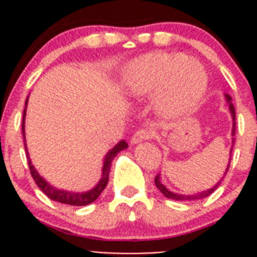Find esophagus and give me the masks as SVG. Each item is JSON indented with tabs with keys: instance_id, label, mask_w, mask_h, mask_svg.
<instances>
[{
	"instance_id": "1",
	"label": "esophagus",
	"mask_w": 257,
	"mask_h": 257,
	"mask_svg": "<svg viewBox=\"0 0 257 257\" xmlns=\"http://www.w3.org/2000/svg\"><path fill=\"white\" fill-rule=\"evenodd\" d=\"M153 136H154V134H153V132L149 131V129H139V131H137L136 133L133 134V137H132V143H141V142L152 139Z\"/></svg>"
}]
</instances>
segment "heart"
<instances>
[{
  "instance_id": "obj_1",
  "label": "heart",
  "mask_w": 257,
  "mask_h": 257,
  "mask_svg": "<svg viewBox=\"0 0 257 257\" xmlns=\"http://www.w3.org/2000/svg\"><path fill=\"white\" fill-rule=\"evenodd\" d=\"M126 94L143 98L155 92V104L167 116L193 109L205 94L208 74L199 61L189 56L148 53L124 67Z\"/></svg>"
}]
</instances>
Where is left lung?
<instances>
[{
    "instance_id": "1",
    "label": "left lung",
    "mask_w": 257,
    "mask_h": 257,
    "mask_svg": "<svg viewBox=\"0 0 257 257\" xmlns=\"http://www.w3.org/2000/svg\"><path fill=\"white\" fill-rule=\"evenodd\" d=\"M225 97H226V102H227V104H229L230 113H231L232 120H234V123H232V137H234L235 136V132H236V123H235V108H234V104H232L231 97H230L229 94H225ZM234 143H235V138H232V144H234ZM231 152H232V149H231ZM231 152H230V153H231ZM230 159H231V154H230ZM229 168H230V163H229V165H227L226 172H225L224 177H225V175H226V173H227V170H229ZM222 179H224V178H221V180H222ZM221 180H220L219 183L216 184V185L212 186L211 189H209V190L203 191V193H199V194H194V195H181V194L172 193V191L168 190V189L165 188V186L163 185L162 183H160L159 175H157V177H155L154 183H155V185H157V188L159 189L160 191H162V194L165 196V198L173 199V200H188V201H190V200H199V199H204V198H206V196L211 195V194L214 193L215 190H216L217 186L220 185Z\"/></svg>"
}]
</instances>
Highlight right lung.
I'll list each match as a JSON object with an SVG mask.
<instances>
[{
  "mask_svg": "<svg viewBox=\"0 0 257 257\" xmlns=\"http://www.w3.org/2000/svg\"><path fill=\"white\" fill-rule=\"evenodd\" d=\"M27 100L28 98L26 99V105H27ZM25 115H26V109L23 110V119H22V134H23V139L26 141L25 138ZM128 148V144L125 143L124 141L119 142L115 147L113 148L112 150H109L107 155H105L104 159V165H103V173H102V179H100L99 183L92 189V190L87 191V193H71V191H64V190H57L54 189L53 186H51L47 181L45 180L43 178L40 177L37 172H36L35 167L32 165L30 159V155H28V150L27 147H26L25 143V149H26V157H27V162H28V167H30V172L31 175H32L33 180L35 183L37 184L38 188L48 196L49 199H52L53 201H58V203L62 204H68V205H74V206H84L88 205V204L93 203L94 200H97L98 196L100 195L104 188L107 186L108 180H109V172H110V164H112L114 157L118 154L120 150H124Z\"/></svg>",
  "mask_w": 257,
  "mask_h": 257,
  "instance_id": "right-lung-1",
  "label": "right lung"
}]
</instances>
